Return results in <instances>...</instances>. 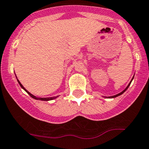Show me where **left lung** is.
Returning a JSON list of instances; mask_svg holds the SVG:
<instances>
[{
    "mask_svg": "<svg viewBox=\"0 0 149 149\" xmlns=\"http://www.w3.org/2000/svg\"><path fill=\"white\" fill-rule=\"evenodd\" d=\"M133 79H134V77H133ZM133 79H131V81H132V80H133ZM131 82H130V83H129V84H128V86H127V88H125V90H124V91H122L121 93H118V94L115 95V96H109V97H108V98H115V97H116V96H120V95H121V94H123V93H124L125 91H126V90H127V89H128V87H129V85H130V84H131Z\"/></svg>",
    "mask_w": 149,
    "mask_h": 149,
    "instance_id": "obj_1",
    "label": "left lung"
}]
</instances>
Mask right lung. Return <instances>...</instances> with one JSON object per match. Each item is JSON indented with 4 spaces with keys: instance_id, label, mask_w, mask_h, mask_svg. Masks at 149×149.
Masks as SVG:
<instances>
[{
    "instance_id": "add662e5",
    "label": "right lung",
    "mask_w": 149,
    "mask_h": 149,
    "mask_svg": "<svg viewBox=\"0 0 149 149\" xmlns=\"http://www.w3.org/2000/svg\"><path fill=\"white\" fill-rule=\"evenodd\" d=\"M18 83H19V84H20V86L21 87V88H23V89L25 91H26V93H28V94L29 95V96H31L32 98H33V99H35V100H42V101H49V100H54V99H56V97H57V96H55V97H47V98H38V97H36V96H33V94H31V93H29V91H26V89H25L24 88V86H23L22 84H21V83L19 81V80H18Z\"/></svg>"
}]
</instances>
